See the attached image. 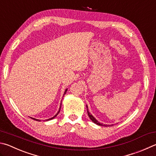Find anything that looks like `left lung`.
Masks as SVG:
<instances>
[{
	"mask_svg": "<svg viewBox=\"0 0 156 156\" xmlns=\"http://www.w3.org/2000/svg\"><path fill=\"white\" fill-rule=\"evenodd\" d=\"M87 113H88V115H89V118L90 119V120H91L93 123H95V124H97V125L101 126H108V125H105V124H102V123H100V122H98V121L95 119V117H93V116L89 112V110H88V107H87ZM110 126H112V125H110Z\"/></svg>",
	"mask_w": 156,
	"mask_h": 156,
	"instance_id": "left-lung-1",
	"label": "left lung"
}]
</instances>
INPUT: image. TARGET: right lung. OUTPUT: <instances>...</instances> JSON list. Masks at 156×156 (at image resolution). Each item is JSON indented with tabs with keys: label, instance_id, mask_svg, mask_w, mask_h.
Masks as SVG:
<instances>
[{
	"label": "right lung",
	"instance_id": "right-lung-1",
	"mask_svg": "<svg viewBox=\"0 0 156 156\" xmlns=\"http://www.w3.org/2000/svg\"><path fill=\"white\" fill-rule=\"evenodd\" d=\"M67 89H66V91H65V93H64V95L65 94H66V92H67ZM61 106H60V108H59V111L57 112V114H56L55 116H54V117H52V118H50V119H46V120H45V121H48V120H51V119H54V118H55V117H56V116H57V115L58 114V112H60V109H61ZM33 119H34V120H36V121H40V120H39V119H33Z\"/></svg>",
	"mask_w": 156,
	"mask_h": 156
}]
</instances>
